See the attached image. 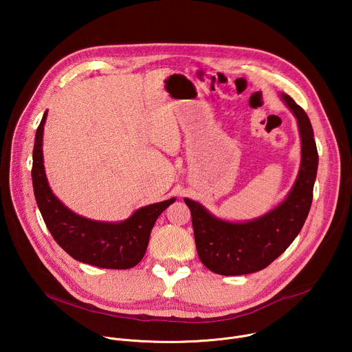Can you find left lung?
<instances>
[{
  "mask_svg": "<svg viewBox=\"0 0 352 352\" xmlns=\"http://www.w3.org/2000/svg\"><path fill=\"white\" fill-rule=\"evenodd\" d=\"M281 98L295 116L300 136L299 173L283 202L255 220L231 223L184 199L190 210L199 259L213 273L241 276L267 267L292 243L308 217L319 163L314 129L302 107L288 94L283 93Z\"/></svg>",
  "mask_w": 352,
  "mask_h": 352,
  "instance_id": "1",
  "label": "left lung"
}]
</instances>
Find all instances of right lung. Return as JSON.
Here are the masks:
<instances>
[{
	"label": "right lung",
	"instance_id": "obj_1",
	"mask_svg": "<svg viewBox=\"0 0 352 352\" xmlns=\"http://www.w3.org/2000/svg\"><path fill=\"white\" fill-rule=\"evenodd\" d=\"M45 118L47 111L36 131L32 181L36 202L48 231L69 256L82 263L118 270L136 266L144 256L157 217L175 202V197L140 208L120 223L94 221L74 213L53 193L47 182L43 164Z\"/></svg>",
	"mask_w": 352,
	"mask_h": 352
}]
</instances>
